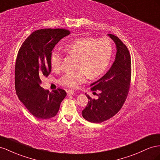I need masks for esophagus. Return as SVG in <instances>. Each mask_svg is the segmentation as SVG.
Returning <instances> with one entry per match:
<instances>
[{
  "instance_id": "obj_1",
  "label": "esophagus",
  "mask_w": 160,
  "mask_h": 160,
  "mask_svg": "<svg viewBox=\"0 0 160 160\" xmlns=\"http://www.w3.org/2000/svg\"><path fill=\"white\" fill-rule=\"evenodd\" d=\"M74 90H72V89H68L67 91V93L68 94V95H72L73 93H74Z\"/></svg>"
}]
</instances>
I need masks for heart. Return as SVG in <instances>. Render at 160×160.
<instances>
[{
    "label": "heart",
    "mask_w": 160,
    "mask_h": 160,
    "mask_svg": "<svg viewBox=\"0 0 160 160\" xmlns=\"http://www.w3.org/2000/svg\"><path fill=\"white\" fill-rule=\"evenodd\" d=\"M66 52L77 58L75 72H67L58 80L65 87L76 88L89 78L93 79L106 71L111 60L113 46L109 38L84 37L77 39L64 47ZM62 65V56L54 51L51 55V66L58 71Z\"/></svg>",
    "instance_id": "1"
}]
</instances>
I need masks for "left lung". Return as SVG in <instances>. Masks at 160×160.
<instances>
[{
    "mask_svg": "<svg viewBox=\"0 0 160 160\" xmlns=\"http://www.w3.org/2000/svg\"><path fill=\"white\" fill-rule=\"evenodd\" d=\"M108 36L114 41L117 52L110 70L91 85V90L93 92H100L98 95V98L95 100L86 94L89 101L82 111V116L91 122L101 123L117 114L126 101L131 87L130 52L117 36L112 34Z\"/></svg>",
    "mask_w": 160,
    "mask_h": 160,
    "instance_id": "8db88e82",
    "label": "left lung"
}]
</instances>
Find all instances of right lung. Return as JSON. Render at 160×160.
Instances as JSON below:
<instances>
[{"instance_id":"obj_1","label":"right lung","mask_w":160,"mask_h":160,"mask_svg":"<svg viewBox=\"0 0 160 160\" xmlns=\"http://www.w3.org/2000/svg\"><path fill=\"white\" fill-rule=\"evenodd\" d=\"M69 33V30L63 28L36 30L23 42L17 54L15 67L16 93L30 113L39 119L54 117L67 96L64 89L58 88L49 92L40 84L42 79L51 72L52 50Z\"/></svg>"}]
</instances>
